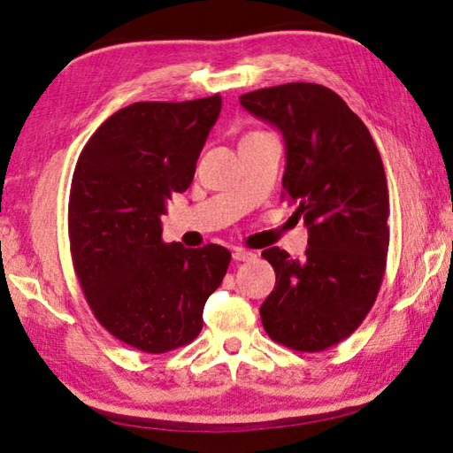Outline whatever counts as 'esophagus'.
Instances as JSON below:
<instances>
[{"label":"esophagus","instance_id":"obj_1","mask_svg":"<svg viewBox=\"0 0 453 453\" xmlns=\"http://www.w3.org/2000/svg\"><path fill=\"white\" fill-rule=\"evenodd\" d=\"M232 256H234L235 262H250V259L256 257L254 251H250V250H245V248H234Z\"/></svg>","mask_w":453,"mask_h":453}]
</instances>
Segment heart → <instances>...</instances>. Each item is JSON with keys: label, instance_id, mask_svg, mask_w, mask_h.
I'll return each mask as SVG.
<instances>
[{"label": "heart", "instance_id": "1", "mask_svg": "<svg viewBox=\"0 0 453 453\" xmlns=\"http://www.w3.org/2000/svg\"><path fill=\"white\" fill-rule=\"evenodd\" d=\"M250 135H256V134H248V135H245V137H250Z\"/></svg>", "mask_w": 453, "mask_h": 453}]
</instances>
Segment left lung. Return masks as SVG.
<instances>
[{"mask_svg": "<svg viewBox=\"0 0 453 453\" xmlns=\"http://www.w3.org/2000/svg\"><path fill=\"white\" fill-rule=\"evenodd\" d=\"M240 104L286 140L281 199L308 226L305 257L270 248L275 288L259 308L267 335L296 351H324L356 332L378 297L389 245V196L370 129L319 83L250 91Z\"/></svg>", "mask_w": 453, "mask_h": 453, "instance_id": "obj_1", "label": "left lung"}]
</instances>
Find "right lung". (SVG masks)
<instances>
[{
  "label": "right lung",
  "instance_id": "obj_1",
  "mask_svg": "<svg viewBox=\"0 0 453 453\" xmlns=\"http://www.w3.org/2000/svg\"><path fill=\"white\" fill-rule=\"evenodd\" d=\"M219 94L137 102L107 118L75 164L67 232L96 319L119 342L165 354L194 342L232 254L162 240L167 199L189 188Z\"/></svg>",
  "mask_w": 453,
  "mask_h": 453
}]
</instances>
